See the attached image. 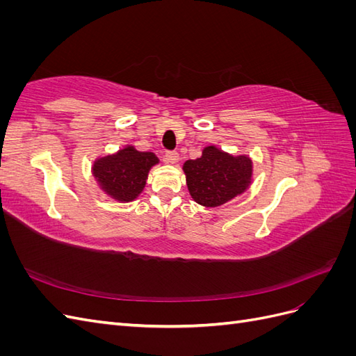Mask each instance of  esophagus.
Returning a JSON list of instances; mask_svg holds the SVG:
<instances>
[{
    "instance_id": "1",
    "label": "esophagus",
    "mask_w": 356,
    "mask_h": 356,
    "mask_svg": "<svg viewBox=\"0 0 356 356\" xmlns=\"http://www.w3.org/2000/svg\"><path fill=\"white\" fill-rule=\"evenodd\" d=\"M165 160H166V163L177 165L178 161H179V154L178 153H166L165 154Z\"/></svg>"
}]
</instances>
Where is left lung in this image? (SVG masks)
Returning <instances> with one entry per match:
<instances>
[{
    "label": "left lung",
    "mask_w": 356,
    "mask_h": 356,
    "mask_svg": "<svg viewBox=\"0 0 356 356\" xmlns=\"http://www.w3.org/2000/svg\"><path fill=\"white\" fill-rule=\"evenodd\" d=\"M191 199L204 208H220L242 196L254 182V161L248 154H230L207 145L196 160L182 165Z\"/></svg>",
    "instance_id": "8db88e82"
}]
</instances>
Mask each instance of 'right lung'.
Returning a JSON list of instances; mask_svg holds the SVG:
<instances>
[{"label":"right lung","instance_id":"1","mask_svg":"<svg viewBox=\"0 0 356 356\" xmlns=\"http://www.w3.org/2000/svg\"><path fill=\"white\" fill-rule=\"evenodd\" d=\"M159 163L154 153L138 152L135 145L127 144L115 153L95 159L92 177L105 196L129 203L144 191L149 170Z\"/></svg>","mask_w":356,"mask_h":356}]
</instances>
